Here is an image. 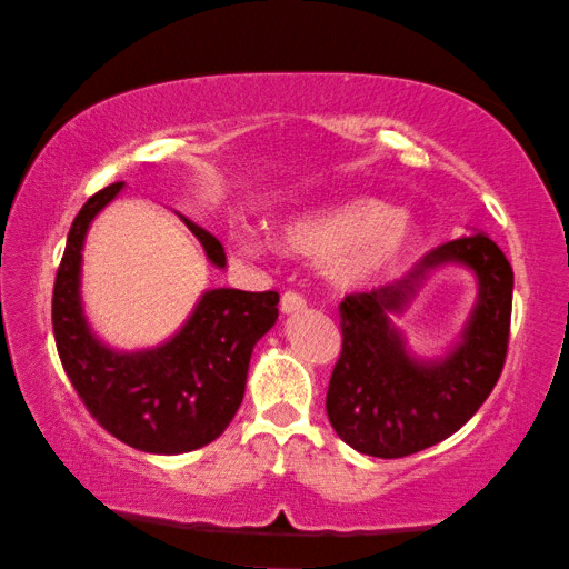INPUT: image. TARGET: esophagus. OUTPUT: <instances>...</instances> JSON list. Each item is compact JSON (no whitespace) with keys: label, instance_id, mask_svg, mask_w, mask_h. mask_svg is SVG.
Here are the masks:
<instances>
[{"label":"esophagus","instance_id":"1","mask_svg":"<svg viewBox=\"0 0 569 569\" xmlns=\"http://www.w3.org/2000/svg\"><path fill=\"white\" fill-rule=\"evenodd\" d=\"M305 307H307L305 297L292 292V290L284 292V295H282V302H279V310H282L284 315H297V312H302Z\"/></svg>","mask_w":569,"mask_h":569}]
</instances>
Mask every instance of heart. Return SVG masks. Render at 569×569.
Segmentation results:
<instances>
[{
	"mask_svg": "<svg viewBox=\"0 0 569 569\" xmlns=\"http://www.w3.org/2000/svg\"><path fill=\"white\" fill-rule=\"evenodd\" d=\"M416 239V221L400 207L350 199L310 209L282 223V247L295 257L320 259L325 277L340 290H366L393 272ZM239 247L262 251L267 239L239 231Z\"/></svg>",
	"mask_w": 569,
	"mask_h": 569,
	"instance_id": "1",
	"label": "heart"
}]
</instances>
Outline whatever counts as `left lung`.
<instances>
[{
    "label": "left lung",
    "mask_w": 569,
    "mask_h": 569,
    "mask_svg": "<svg viewBox=\"0 0 569 569\" xmlns=\"http://www.w3.org/2000/svg\"><path fill=\"white\" fill-rule=\"evenodd\" d=\"M446 263L472 269L478 305L462 340L446 357L423 361L405 348L392 315ZM511 290L515 272L505 251L487 234H469L428 251L398 282L348 295L340 305L342 350L325 400L335 433L360 453L400 459L459 431L505 368Z\"/></svg>",
    "instance_id": "obj_1"
}]
</instances>
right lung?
I'll list each match as a JSON object with an SVG mask.
<instances>
[{
	"instance_id": "obj_1",
	"label": "right lung",
	"mask_w": 569,
	"mask_h": 569,
	"mask_svg": "<svg viewBox=\"0 0 569 569\" xmlns=\"http://www.w3.org/2000/svg\"><path fill=\"white\" fill-rule=\"evenodd\" d=\"M123 181L86 201L74 217L54 277L52 330L62 368L90 416L118 441L146 453H186L211 443L239 411L249 358L277 322V292L209 290L183 328L158 348L123 352L96 338L82 312L80 267L92 219ZM209 262L223 269L221 241L181 217Z\"/></svg>"
}]
</instances>
